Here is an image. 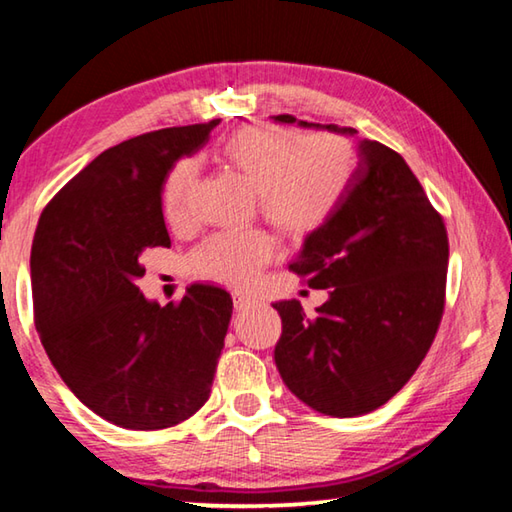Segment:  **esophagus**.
I'll list each match as a JSON object with an SVG mask.
<instances>
[{
	"mask_svg": "<svg viewBox=\"0 0 512 512\" xmlns=\"http://www.w3.org/2000/svg\"><path fill=\"white\" fill-rule=\"evenodd\" d=\"M235 307L239 309V311H244V309H250V307H255V305H262V300H259L255 293H248V291H235Z\"/></svg>",
	"mask_w": 512,
	"mask_h": 512,
	"instance_id": "obj_1",
	"label": "esophagus"
}]
</instances>
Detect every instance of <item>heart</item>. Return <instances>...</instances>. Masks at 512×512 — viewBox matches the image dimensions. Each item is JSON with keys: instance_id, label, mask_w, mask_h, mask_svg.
Listing matches in <instances>:
<instances>
[{"instance_id": "1", "label": "heart", "mask_w": 512, "mask_h": 512, "mask_svg": "<svg viewBox=\"0 0 512 512\" xmlns=\"http://www.w3.org/2000/svg\"><path fill=\"white\" fill-rule=\"evenodd\" d=\"M223 160L257 194L264 219L282 235L302 239L316 232L348 192L354 160L348 142L334 135L302 137L273 126H246L223 146ZM196 183V164L178 162L162 192L164 216L183 225ZM273 244L262 232L214 235L196 250L194 266L221 282H244L271 262Z\"/></svg>"}]
</instances>
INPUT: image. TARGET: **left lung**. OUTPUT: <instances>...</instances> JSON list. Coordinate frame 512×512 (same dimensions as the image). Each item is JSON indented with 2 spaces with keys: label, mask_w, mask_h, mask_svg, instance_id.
Instances as JSON below:
<instances>
[{
  "label": "left lung",
  "mask_w": 512,
  "mask_h": 512,
  "mask_svg": "<svg viewBox=\"0 0 512 512\" xmlns=\"http://www.w3.org/2000/svg\"><path fill=\"white\" fill-rule=\"evenodd\" d=\"M273 119L357 140L348 192L289 264L311 289H329L327 300L314 316L298 300L273 302L284 384L318 413L354 418L391 400L431 348L445 307L447 230L400 153L354 128Z\"/></svg>",
  "instance_id": "1"
}]
</instances>
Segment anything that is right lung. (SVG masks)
I'll list each match as a JSON object with an SVG mask.
<instances>
[{
    "label": "right lung",
    "instance_id": "right-lung-1",
    "mask_svg": "<svg viewBox=\"0 0 512 512\" xmlns=\"http://www.w3.org/2000/svg\"><path fill=\"white\" fill-rule=\"evenodd\" d=\"M219 124L162 128L97 155L42 212L31 287L42 348L90 411L124 429H167L207 402L230 293L196 282L160 307L137 287L146 248H169L162 187Z\"/></svg>",
    "mask_w": 512,
    "mask_h": 512
}]
</instances>
